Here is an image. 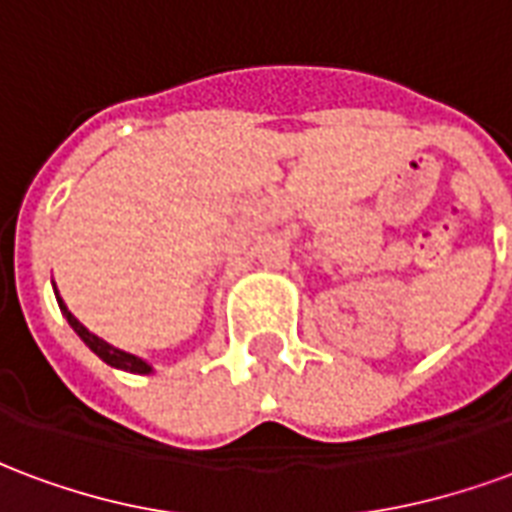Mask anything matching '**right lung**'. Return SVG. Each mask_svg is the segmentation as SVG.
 Here are the masks:
<instances>
[{
  "label": "right lung",
  "instance_id": "right-lung-1",
  "mask_svg": "<svg viewBox=\"0 0 512 512\" xmlns=\"http://www.w3.org/2000/svg\"><path fill=\"white\" fill-rule=\"evenodd\" d=\"M57 301H60L62 315H65V318H68V323H71V326H73V332L79 334V337H82L84 343L90 345V351H95V354L101 356V359H104L106 365L120 367V370H128V373H139V376H145V373H150V365H147V362H142L139 356L126 354V351H120V348H115V345L104 343L101 337H95V334L90 332V329H84L82 323H79V321H76V318H73L71 312H68V307L62 304L60 296H57Z\"/></svg>",
  "mask_w": 512,
  "mask_h": 512
}]
</instances>
